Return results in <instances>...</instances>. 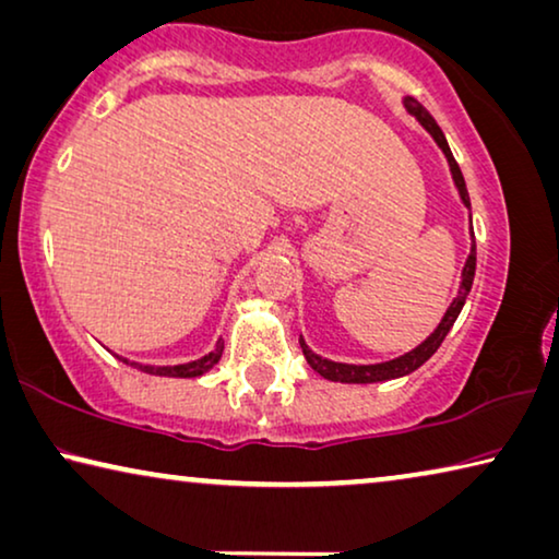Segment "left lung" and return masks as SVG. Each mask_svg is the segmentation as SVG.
Instances as JSON below:
<instances>
[{
	"label": "left lung",
	"mask_w": 559,
	"mask_h": 559,
	"mask_svg": "<svg viewBox=\"0 0 559 559\" xmlns=\"http://www.w3.org/2000/svg\"><path fill=\"white\" fill-rule=\"evenodd\" d=\"M405 109L407 114H413L415 119L423 123V129L428 131V134L436 139V144L442 148V154L448 158V166H450V174H453V181L457 186V193L460 199L467 209H471V197H467V189H465V179H463V171H460V166L455 162L453 152H450L445 134H442V129L438 127V121L430 117L428 109L418 102L413 99V96H405ZM473 224V221H471ZM475 238V236H473ZM473 278H475V243L471 246V255H467L465 261V269H463V281H460V288H457V298L450 304V308L442 316V321L438 323L436 331H432L428 338H425L418 348H413L411 353H405L401 358H393L388 362H376V366H350V362H335V360H328L316 356V353L308 348L304 338H298L300 348H304V356L308 360V366H311L318 376H323L325 380H335V383H380V380H393V378H403L407 373H413V370H418L425 360H428L432 353L440 348V343L445 341V335L453 323L457 321L460 311H463L465 306V298L471 294L473 288Z\"/></svg>",
	"instance_id": "1"
}]
</instances>
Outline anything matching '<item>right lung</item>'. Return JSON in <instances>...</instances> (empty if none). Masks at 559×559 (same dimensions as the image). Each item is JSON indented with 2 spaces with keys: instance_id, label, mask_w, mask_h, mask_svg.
Returning <instances> with one entry per match:
<instances>
[{
  "instance_id": "right-lung-1",
  "label": "right lung",
  "mask_w": 559,
  "mask_h": 559,
  "mask_svg": "<svg viewBox=\"0 0 559 559\" xmlns=\"http://www.w3.org/2000/svg\"><path fill=\"white\" fill-rule=\"evenodd\" d=\"M221 353H224V341L216 343V348L209 353V356H203L199 360H191V362H181V366H141V362H131V366L139 368L141 373H148V376H164V378H199L203 373H209L211 368L216 366L221 360ZM123 362H129L127 358H119Z\"/></svg>"
}]
</instances>
